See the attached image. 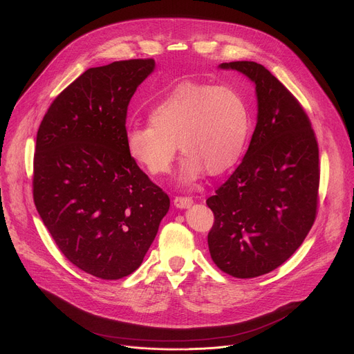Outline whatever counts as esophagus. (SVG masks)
Masks as SVG:
<instances>
[{
  "instance_id": "34e87169",
  "label": "esophagus",
  "mask_w": 354,
  "mask_h": 354,
  "mask_svg": "<svg viewBox=\"0 0 354 354\" xmlns=\"http://www.w3.org/2000/svg\"><path fill=\"white\" fill-rule=\"evenodd\" d=\"M192 198L191 197H176L174 198V205L177 208H189L192 205Z\"/></svg>"
}]
</instances>
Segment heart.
I'll return each mask as SVG.
<instances>
[{
	"label": "heart",
	"mask_w": 354,
	"mask_h": 354,
	"mask_svg": "<svg viewBox=\"0 0 354 354\" xmlns=\"http://www.w3.org/2000/svg\"><path fill=\"white\" fill-rule=\"evenodd\" d=\"M249 111L230 87L184 83L156 104L149 122L127 131V150L132 160L153 177L170 173L177 143L187 154L180 181L189 184L207 170L216 176L241 157L249 135Z\"/></svg>",
	"instance_id": "obj_1"
}]
</instances>
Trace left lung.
<instances>
[{
	"mask_svg": "<svg viewBox=\"0 0 354 354\" xmlns=\"http://www.w3.org/2000/svg\"><path fill=\"white\" fill-rule=\"evenodd\" d=\"M219 67L254 83L257 124L242 163L207 200L215 218L208 248L223 272L253 279L287 261L315 222L319 149L306 112L264 66Z\"/></svg>",
	"mask_w": 354,
	"mask_h": 354,
	"instance_id": "left-lung-1",
	"label": "left lung"
}]
</instances>
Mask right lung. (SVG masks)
<instances>
[{"label":"right lung","mask_w":354,"mask_h":354,"mask_svg":"<svg viewBox=\"0 0 354 354\" xmlns=\"http://www.w3.org/2000/svg\"><path fill=\"white\" fill-rule=\"evenodd\" d=\"M153 59L84 71L52 102L36 135L33 201L60 252L102 280L143 261L169 195L127 150V112Z\"/></svg>","instance_id":"add662e5"}]
</instances>
